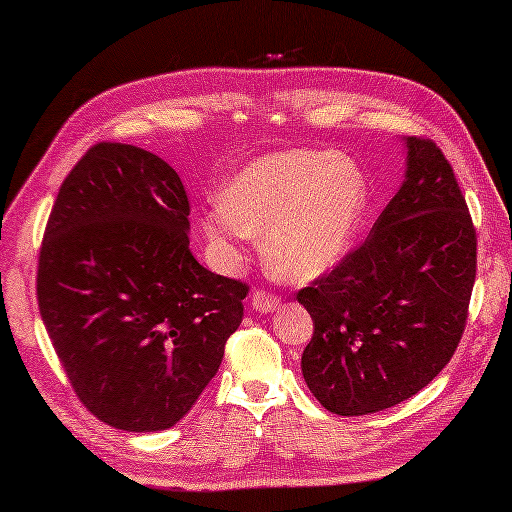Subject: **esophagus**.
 Listing matches in <instances>:
<instances>
[{
	"label": "esophagus",
	"mask_w": 512,
	"mask_h": 512,
	"mask_svg": "<svg viewBox=\"0 0 512 512\" xmlns=\"http://www.w3.org/2000/svg\"><path fill=\"white\" fill-rule=\"evenodd\" d=\"M281 306V299L273 292H268L264 288H257L253 292V308L259 312H275Z\"/></svg>",
	"instance_id": "1"
}]
</instances>
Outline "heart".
Here are the masks:
<instances>
[{
	"mask_svg": "<svg viewBox=\"0 0 512 512\" xmlns=\"http://www.w3.org/2000/svg\"><path fill=\"white\" fill-rule=\"evenodd\" d=\"M367 180L334 149H288L228 180L202 231L224 257L262 235V262L281 281H310L350 253L367 211Z\"/></svg>",
	"mask_w": 512,
	"mask_h": 512,
	"instance_id": "obj_1",
	"label": "heart"
}]
</instances>
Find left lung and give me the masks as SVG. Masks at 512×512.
I'll use <instances>...</instances> for the list:
<instances>
[{
    "mask_svg": "<svg viewBox=\"0 0 512 512\" xmlns=\"http://www.w3.org/2000/svg\"><path fill=\"white\" fill-rule=\"evenodd\" d=\"M407 178L363 244L297 292L314 334L301 372L321 405L367 416L416 396L451 361L469 317L477 235L451 162L407 138Z\"/></svg>",
    "mask_w": 512,
    "mask_h": 512,
    "instance_id": "left-lung-1",
    "label": "left lung"
}]
</instances>
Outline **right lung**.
I'll return each instance as SVG.
<instances>
[{
    "instance_id": "obj_1",
    "label": "right lung",
    "mask_w": 512,
    "mask_h": 512,
    "mask_svg": "<svg viewBox=\"0 0 512 512\" xmlns=\"http://www.w3.org/2000/svg\"><path fill=\"white\" fill-rule=\"evenodd\" d=\"M189 198L165 160L92 145L43 231L37 301L76 398L123 431L180 422L222 365L248 284L189 250Z\"/></svg>"
}]
</instances>
